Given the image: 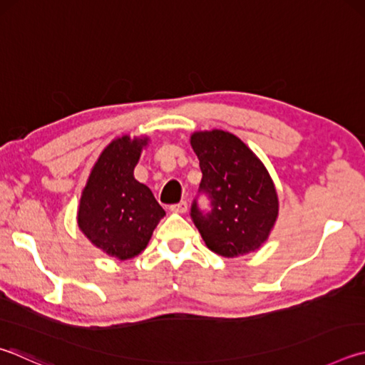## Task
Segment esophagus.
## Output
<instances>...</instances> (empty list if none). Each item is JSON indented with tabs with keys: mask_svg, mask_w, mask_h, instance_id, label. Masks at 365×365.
Here are the masks:
<instances>
[{
	"mask_svg": "<svg viewBox=\"0 0 365 365\" xmlns=\"http://www.w3.org/2000/svg\"><path fill=\"white\" fill-rule=\"evenodd\" d=\"M187 210H188V204L185 201L170 205V212H174V214H185Z\"/></svg>",
	"mask_w": 365,
	"mask_h": 365,
	"instance_id": "obj_1",
	"label": "esophagus"
}]
</instances>
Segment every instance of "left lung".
<instances>
[{
  "label": "left lung",
  "mask_w": 365,
  "mask_h": 365,
  "mask_svg": "<svg viewBox=\"0 0 365 365\" xmlns=\"http://www.w3.org/2000/svg\"><path fill=\"white\" fill-rule=\"evenodd\" d=\"M190 143L200 160L201 190L212 200L207 217L196 204L191 207L205 246L225 258L260 249L279 215V197L268 169L228 130H196Z\"/></svg>",
  "instance_id": "1"
}]
</instances>
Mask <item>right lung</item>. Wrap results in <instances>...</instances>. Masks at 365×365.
Segmentation results:
<instances>
[{
    "label": "right lung",
    "instance_id": "right-lung-1",
    "mask_svg": "<svg viewBox=\"0 0 365 365\" xmlns=\"http://www.w3.org/2000/svg\"><path fill=\"white\" fill-rule=\"evenodd\" d=\"M148 135L124 134L102 150L81 191L76 222L92 246L108 257L129 260L147 249L164 209L134 169Z\"/></svg>",
    "mask_w": 365,
    "mask_h": 365
}]
</instances>
